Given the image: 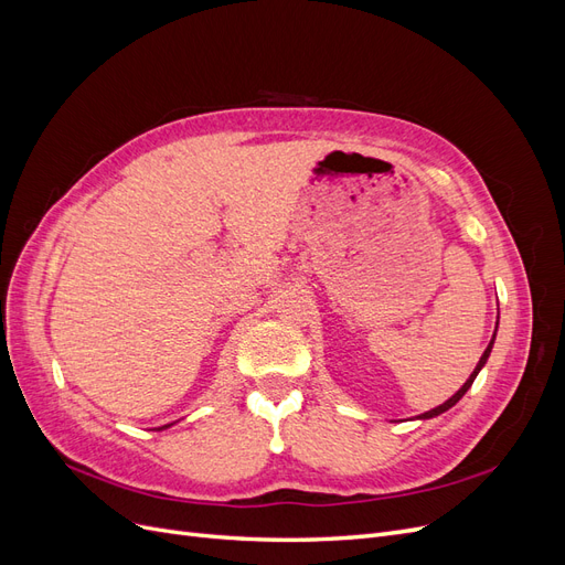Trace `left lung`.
Masks as SVG:
<instances>
[{"label": "left lung", "mask_w": 565, "mask_h": 565, "mask_svg": "<svg viewBox=\"0 0 565 565\" xmlns=\"http://www.w3.org/2000/svg\"><path fill=\"white\" fill-rule=\"evenodd\" d=\"M494 332H498V328H494ZM492 344H494V334H492V339H490V344H488V349L483 351V355H481V361H478V365H476V370L471 372V377L465 382V386H461L457 393H455V396L452 398H448L446 403H443V405H438V407H434V409H429V413H424V415H419V419H431V417H438L440 413H446V409H450L461 396H465V393L471 388V384H473V380H476V374L478 372H481V367L486 365V361H488V355H490V351H492Z\"/></svg>", "instance_id": "1"}]
</instances>
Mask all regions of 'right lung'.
Wrapping results in <instances>:
<instances>
[{"label": "right lung", "instance_id": "obj_1", "mask_svg": "<svg viewBox=\"0 0 565 565\" xmlns=\"http://www.w3.org/2000/svg\"><path fill=\"white\" fill-rule=\"evenodd\" d=\"M167 426H169V424H167ZM162 429H164V426H162Z\"/></svg>", "mask_w": 565, "mask_h": 565}]
</instances>
